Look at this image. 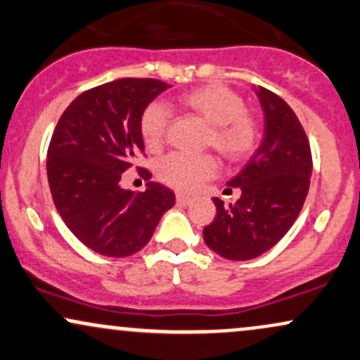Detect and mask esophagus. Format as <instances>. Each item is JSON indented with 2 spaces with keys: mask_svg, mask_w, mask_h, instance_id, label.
I'll use <instances>...</instances> for the list:
<instances>
[{
  "mask_svg": "<svg viewBox=\"0 0 360 360\" xmlns=\"http://www.w3.org/2000/svg\"><path fill=\"white\" fill-rule=\"evenodd\" d=\"M176 201H177V205L188 206V205H191V202L194 201V198L188 196V194H184V193H177L176 194Z\"/></svg>",
  "mask_w": 360,
  "mask_h": 360,
  "instance_id": "1",
  "label": "esophagus"
}]
</instances>
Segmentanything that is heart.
Wrapping results in <instances>:
<instances>
[{
	"label": "heart",
	"mask_w": 360,
	"mask_h": 360,
	"mask_svg": "<svg viewBox=\"0 0 360 360\" xmlns=\"http://www.w3.org/2000/svg\"><path fill=\"white\" fill-rule=\"evenodd\" d=\"M184 112L210 125L206 146L226 159L241 162L253 154L259 141L257 117L246 110L245 98L236 90L221 84H207L184 92L177 98ZM169 129V110L154 102L141 117V136L147 149L159 150L166 142ZM216 159L210 154L189 155L172 153L158 162L155 172L164 184L181 191H194L202 181L214 176Z\"/></svg>",
	"instance_id": "heart-1"
}]
</instances>
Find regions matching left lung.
I'll return each mask as SVG.
<instances>
[{"label": "left lung", "instance_id": "1", "mask_svg": "<svg viewBox=\"0 0 360 360\" xmlns=\"http://www.w3.org/2000/svg\"><path fill=\"white\" fill-rule=\"evenodd\" d=\"M265 112V137L229 186L241 189L235 205L213 198L216 218L202 229L206 245L226 259L257 258L275 246L300 214L311 176V153L295 112L283 98L257 90Z\"/></svg>", "mask_w": 360, "mask_h": 360}]
</instances>
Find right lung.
Here are the masks:
<instances>
[{
  "mask_svg": "<svg viewBox=\"0 0 360 360\" xmlns=\"http://www.w3.org/2000/svg\"><path fill=\"white\" fill-rule=\"evenodd\" d=\"M167 86L155 79H119L85 90L51 136L46 174L56 211L86 248L103 257L144 248L176 202L174 193L158 183L137 194L120 188L122 172L144 154L142 112ZM141 174L150 172L142 167Z\"/></svg>",
  "mask_w": 360,
  "mask_h": 360,
  "instance_id": "right-lung-1",
  "label": "right lung"
}]
</instances>
